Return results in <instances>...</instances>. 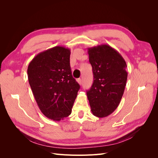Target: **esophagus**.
I'll return each mask as SVG.
<instances>
[{
    "mask_svg": "<svg viewBox=\"0 0 158 158\" xmlns=\"http://www.w3.org/2000/svg\"><path fill=\"white\" fill-rule=\"evenodd\" d=\"M76 81H77V82H78L79 84H82V80H81V79H80V78L76 79Z\"/></svg>",
    "mask_w": 158,
    "mask_h": 158,
    "instance_id": "1",
    "label": "esophagus"
}]
</instances>
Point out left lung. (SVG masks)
Listing matches in <instances>:
<instances>
[{"mask_svg": "<svg viewBox=\"0 0 158 158\" xmlns=\"http://www.w3.org/2000/svg\"><path fill=\"white\" fill-rule=\"evenodd\" d=\"M94 82L87 91L94 116L106 117L118 106L127 80V65L119 52L108 45L88 48Z\"/></svg>", "mask_w": 158, "mask_h": 158, "instance_id": "left-lung-1", "label": "left lung"}]
</instances>
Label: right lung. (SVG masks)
<instances>
[{"label":"right lung","instance_id":"1","mask_svg":"<svg viewBox=\"0 0 158 158\" xmlns=\"http://www.w3.org/2000/svg\"><path fill=\"white\" fill-rule=\"evenodd\" d=\"M70 50L56 46L40 52L27 67L28 81L44 115L59 121L71 114L80 85L73 77Z\"/></svg>","mask_w":158,"mask_h":158}]
</instances>
